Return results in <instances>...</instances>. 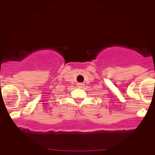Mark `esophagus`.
I'll return each instance as SVG.
<instances>
[{
  "label": "esophagus",
  "instance_id": "1",
  "mask_svg": "<svg viewBox=\"0 0 155 155\" xmlns=\"http://www.w3.org/2000/svg\"><path fill=\"white\" fill-rule=\"evenodd\" d=\"M77 85H78V87H83L84 85V84L83 83H78Z\"/></svg>",
  "mask_w": 155,
  "mask_h": 155
}]
</instances>
